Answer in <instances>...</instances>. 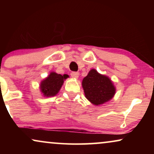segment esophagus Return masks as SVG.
<instances>
[{
    "label": "esophagus",
    "instance_id": "esophagus-1",
    "mask_svg": "<svg viewBox=\"0 0 154 154\" xmlns=\"http://www.w3.org/2000/svg\"><path fill=\"white\" fill-rule=\"evenodd\" d=\"M71 75L73 78H75V79H78L79 76V72H71Z\"/></svg>",
    "mask_w": 154,
    "mask_h": 154
}]
</instances>
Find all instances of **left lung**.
Segmentation results:
<instances>
[{"label":"left lung","instance_id":"1","mask_svg":"<svg viewBox=\"0 0 154 154\" xmlns=\"http://www.w3.org/2000/svg\"><path fill=\"white\" fill-rule=\"evenodd\" d=\"M86 98L94 105L104 104L115 94V87L108 77L101 75L95 69L89 71L82 82Z\"/></svg>","mask_w":154,"mask_h":154}]
</instances>
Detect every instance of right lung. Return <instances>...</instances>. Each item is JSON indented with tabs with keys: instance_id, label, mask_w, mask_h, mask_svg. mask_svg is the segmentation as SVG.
Masks as SVG:
<instances>
[{
	"instance_id": "add662e5",
	"label": "right lung",
	"mask_w": 154,
	"mask_h": 154,
	"mask_svg": "<svg viewBox=\"0 0 154 154\" xmlns=\"http://www.w3.org/2000/svg\"><path fill=\"white\" fill-rule=\"evenodd\" d=\"M68 77V75L61 74L52 72L47 79L41 82V90L46 97L54 96L60 91L64 83V80Z\"/></svg>"
}]
</instances>
